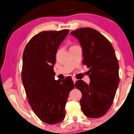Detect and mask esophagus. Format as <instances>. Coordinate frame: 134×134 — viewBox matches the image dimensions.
<instances>
[{
    "label": "esophagus",
    "instance_id": "1",
    "mask_svg": "<svg viewBox=\"0 0 134 134\" xmlns=\"http://www.w3.org/2000/svg\"><path fill=\"white\" fill-rule=\"evenodd\" d=\"M72 80H73V82H74V83L75 84L76 82L77 81V79H76L75 78H72Z\"/></svg>",
    "mask_w": 134,
    "mask_h": 134
}]
</instances>
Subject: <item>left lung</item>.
<instances>
[{
  "label": "left lung",
  "mask_w": 134,
  "mask_h": 134,
  "mask_svg": "<svg viewBox=\"0 0 134 134\" xmlns=\"http://www.w3.org/2000/svg\"><path fill=\"white\" fill-rule=\"evenodd\" d=\"M70 35L78 40L83 63L89 68L90 83L78 80L75 84L82 94L81 110L88 118H100L110 108L119 85V63L114 49L103 35L92 28H80Z\"/></svg>",
  "instance_id": "left-lung-1"
}]
</instances>
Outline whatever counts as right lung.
<instances>
[{"instance_id": "add662e5", "label": "right lung", "mask_w": 134, "mask_h": 134, "mask_svg": "<svg viewBox=\"0 0 134 134\" xmlns=\"http://www.w3.org/2000/svg\"><path fill=\"white\" fill-rule=\"evenodd\" d=\"M69 32H40L24 51L22 80L28 102L38 118L50 125L63 120L69 94L74 88L71 77L56 80L53 71L56 52Z\"/></svg>"}]
</instances>
